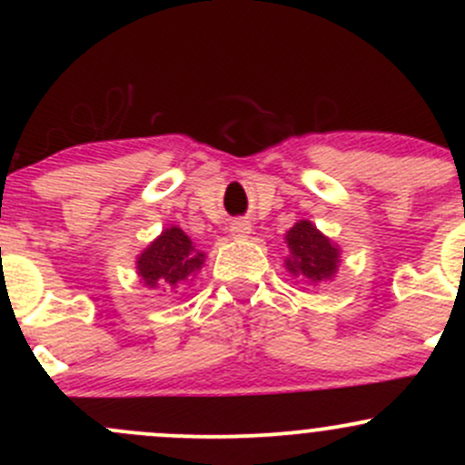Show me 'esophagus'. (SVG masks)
<instances>
[{"label":"esophagus","mask_w":465,"mask_h":465,"mask_svg":"<svg viewBox=\"0 0 465 465\" xmlns=\"http://www.w3.org/2000/svg\"><path fill=\"white\" fill-rule=\"evenodd\" d=\"M229 233H232V238H250L252 233V224L250 220H233L232 224H229Z\"/></svg>","instance_id":"esophagus-1"}]
</instances>
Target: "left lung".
<instances>
[{"instance_id": "left-lung-1", "label": "left lung", "mask_w": 465, "mask_h": 465, "mask_svg": "<svg viewBox=\"0 0 465 465\" xmlns=\"http://www.w3.org/2000/svg\"><path fill=\"white\" fill-rule=\"evenodd\" d=\"M285 270L311 285L335 279L341 262V250L335 241L322 233L311 220H299L285 233Z\"/></svg>"}]
</instances>
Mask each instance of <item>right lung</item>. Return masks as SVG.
<instances>
[{"mask_svg":"<svg viewBox=\"0 0 465 465\" xmlns=\"http://www.w3.org/2000/svg\"><path fill=\"white\" fill-rule=\"evenodd\" d=\"M206 254L180 227H166L137 256V274L150 290L175 294L203 270Z\"/></svg>","mask_w":465,"mask_h":465,"instance_id":"obj_1","label":"right lung"}]
</instances>
